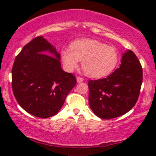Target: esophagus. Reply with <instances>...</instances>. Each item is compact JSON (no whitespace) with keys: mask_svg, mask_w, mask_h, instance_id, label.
Returning <instances> with one entry per match:
<instances>
[{"mask_svg":"<svg viewBox=\"0 0 156 156\" xmlns=\"http://www.w3.org/2000/svg\"><path fill=\"white\" fill-rule=\"evenodd\" d=\"M77 81H78V83L82 82V81H84V78H81V77H77Z\"/></svg>","mask_w":156,"mask_h":156,"instance_id":"obj_1","label":"esophagus"}]
</instances>
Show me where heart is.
<instances>
[{
    "label": "heart",
    "instance_id": "1",
    "mask_svg": "<svg viewBox=\"0 0 156 156\" xmlns=\"http://www.w3.org/2000/svg\"><path fill=\"white\" fill-rule=\"evenodd\" d=\"M64 68L72 72L82 60V69L92 78H101L111 73L119 62V55L114 48L95 40L76 41L70 48L61 50Z\"/></svg>",
    "mask_w": 156,
    "mask_h": 156
}]
</instances>
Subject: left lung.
Returning <instances> with one entry per match:
<instances>
[{
  "instance_id": "1",
  "label": "left lung",
  "mask_w": 156,
  "mask_h": 156,
  "mask_svg": "<svg viewBox=\"0 0 156 156\" xmlns=\"http://www.w3.org/2000/svg\"><path fill=\"white\" fill-rule=\"evenodd\" d=\"M121 66L105 78L90 80L89 104L99 118L111 119L125 114L136 104L143 81V69L131 50L122 56Z\"/></svg>"
}]
</instances>
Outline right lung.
<instances>
[{"label": "right lung", "mask_w": 156, "mask_h": 156, "mask_svg": "<svg viewBox=\"0 0 156 156\" xmlns=\"http://www.w3.org/2000/svg\"><path fill=\"white\" fill-rule=\"evenodd\" d=\"M76 82L74 75L61 68L60 54L41 36L23 47L12 66L14 97L25 111L35 117L55 115Z\"/></svg>", "instance_id": "obj_1"}]
</instances>
